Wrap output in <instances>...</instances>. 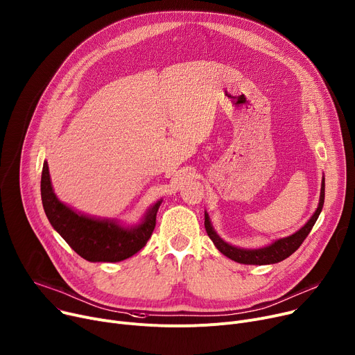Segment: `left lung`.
Instances as JSON below:
<instances>
[{"mask_svg":"<svg viewBox=\"0 0 355 355\" xmlns=\"http://www.w3.org/2000/svg\"><path fill=\"white\" fill-rule=\"evenodd\" d=\"M324 189H325V180L322 176L321 180V190H320V200H318V206L315 209V211L313 213V216L309 219V222L302 227L298 229L295 233L287 236V237H282L277 239L272 243L267 244L264 248H259V249H243V248H237L233 246V244L225 241L219 234L216 233L210 217L207 214V211L205 210V227L206 232L209 234V237L211 239V241L214 243V246L217 248L222 254H225L226 257H229L230 260H234L240 264H257V266H263V264H275L279 261H283L284 259H287L288 256H291L304 241V239L309 236V233L311 232L314 223L317 222L318 216L322 210V205H324Z\"/></svg>","mask_w":355,"mask_h":355,"instance_id":"obj_1","label":"left lung"}]
</instances>
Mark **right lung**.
I'll return each mask as SVG.
<instances>
[{
    "mask_svg": "<svg viewBox=\"0 0 355 355\" xmlns=\"http://www.w3.org/2000/svg\"><path fill=\"white\" fill-rule=\"evenodd\" d=\"M41 198L51 226L73 252L92 263L122 261L145 248L155 229L156 214L162 205V199L153 203L136 225H123L115 219H101L80 213L57 198L46 160H44L42 166Z\"/></svg>",
    "mask_w": 355,
    "mask_h": 355,
    "instance_id": "1",
    "label": "right lung"
}]
</instances>
